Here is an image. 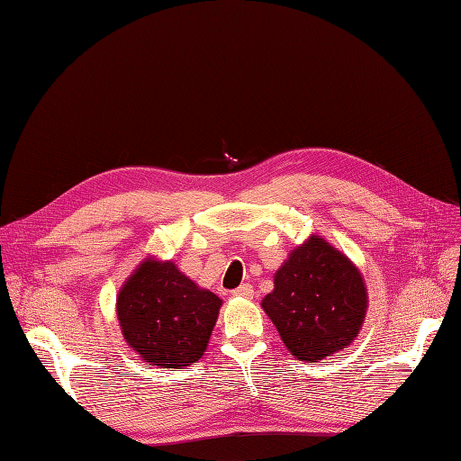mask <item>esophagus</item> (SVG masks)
<instances>
[{
	"label": "esophagus",
	"mask_w": 461,
	"mask_h": 461,
	"mask_svg": "<svg viewBox=\"0 0 461 461\" xmlns=\"http://www.w3.org/2000/svg\"><path fill=\"white\" fill-rule=\"evenodd\" d=\"M233 294L235 296H240V298H252L254 296V291H252V286L250 285H241V286H237L235 291H233Z\"/></svg>",
	"instance_id": "34e87169"
}]
</instances>
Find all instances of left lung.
I'll list each match as a JSON object with an SVG mask.
<instances>
[{
    "mask_svg": "<svg viewBox=\"0 0 461 461\" xmlns=\"http://www.w3.org/2000/svg\"><path fill=\"white\" fill-rule=\"evenodd\" d=\"M262 310L293 357L319 363L359 336L368 310L366 283L342 250L312 233L276 271Z\"/></svg>",
    "mask_w": 461,
    "mask_h": 461,
    "instance_id": "1",
    "label": "left lung"
}]
</instances>
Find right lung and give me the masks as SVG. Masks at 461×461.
Returning a JSON list of instances; mask_svg holds the SVG:
<instances>
[{
    "mask_svg": "<svg viewBox=\"0 0 461 461\" xmlns=\"http://www.w3.org/2000/svg\"><path fill=\"white\" fill-rule=\"evenodd\" d=\"M220 305L173 260L146 257L119 288L115 313L127 346L144 363L184 368L207 349Z\"/></svg>",
    "mask_w": 461,
    "mask_h": 461,
    "instance_id": "add662e5",
    "label": "right lung"
}]
</instances>
